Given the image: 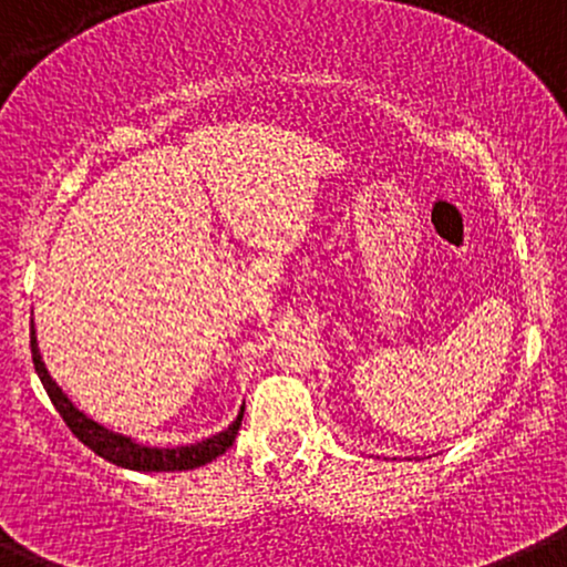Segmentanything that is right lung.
I'll use <instances>...</instances> for the list:
<instances>
[{"mask_svg": "<svg viewBox=\"0 0 567 567\" xmlns=\"http://www.w3.org/2000/svg\"><path fill=\"white\" fill-rule=\"evenodd\" d=\"M31 360H34V371L40 377L42 388H45L48 398L53 401L55 412L64 416V422L70 425V431L89 446L91 452H96L99 457L110 460V463L121 465L128 471H142V474H161V471H190L198 465L213 463L215 457H220L228 446L234 444L236 433L241 427V416H245V406L239 409L236 420L226 431L209 435V439L196 441L188 446H145L140 441H134L132 435H123L110 431V427L99 425L96 420H91L89 414L80 412L78 406L70 401V395L59 388V382L51 377V371L45 369V360L40 354V344H37V331L34 322H31Z\"/></svg>", "mask_w": 567, "mask_h": 567, "instance_id": "1", "label": "right lung"}]
</instances>
